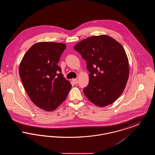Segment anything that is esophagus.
<instances>
[{
	"mask_svg": "<svg viewBox=\"0 0 155 155\" xmlns=\"http://www.w3.org/2000/svg\"><path fill=\"white\" fill-rule=\"evenodd\" d=\"M72 81H73V82H74L75 84H77V79H76V78H74V79H73V80H72Z\"/></svg>",
	"mask_w": 155,
	"mask_h": 155,
	"instance_id": "34e87169",
	"label": "esophagus"
}]
</instances>
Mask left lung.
I'll return each mask as SVG.
<instances>
[{
  "label": "left lung",
  "mask_w": 155,
  "mask_h": 155,
  "mask_svg": "<svg viewBox=\"0 0 155 155\" xmlns=\"http://www.w3.org/2000/svg\"><path fill=\"white\" fill-rule=\"evenodd\" d=\"M74 49L87 61L89 84L84 89L92 103L104 107L121 95L129 77L128 59L122 45L106 35L84 39Z\"/></svg>",
  "instance_id": "left-lung-1"
}]
</instances>
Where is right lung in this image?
Segmentation results:
<instances>
[{"label": "right lung", "mask_w": 155, "mask_h": 155, "mask_svg": "<svg viewBox=\"0 0 155 155\" xmlns=\"http://www.w3.org/2000/svg\"><path fill=\"white\" fill-rule=\"evenodd\" d=\"M66 48L62 43L38 42L25 53L20 64V77L28 95L44 110L56 109L71 88L57 64Z\"/></svg>", "instance_id": "1"}]
</instances>
